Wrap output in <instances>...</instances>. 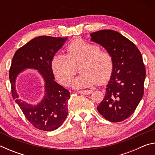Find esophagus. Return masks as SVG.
<instances>
[{
    "mask_svg": "<svg viewBox=\"0 0 155 155\" xmlns=\"http://www.w3.org/2000/svg\"><path fill=\"white\" fill-rule=\"evenodd\" d=\"M78 93H80L81 94H85V95H89L92 93V91L91 90H81L78 91Z\"/></svg>",
    "mask_w": 155,
    "mask_h": 155,
    "instance_id": "1",
    "label": "esophagus"
}]
</instances>
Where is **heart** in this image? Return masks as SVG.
Instances as JSON below:
<instances>
[{"instance_id":"1","label":"heart","mask_w":155,"mask_h":155,"mask_svg":"<svg viewBox=\"0 0 155 155\" xmlns=\"http://www.w3.org/2000/svg\"><path fill=\"white\" fill-rule=\"evenodd\" d=\"M68 54L56 53L51 61L52 72L60 83L70 85L80 66L81 74L72 82L73 87L86 88L109 81L114 70V61L108 51L96 44L76 40L68 46Z\"/></svg>"}]
</instances>
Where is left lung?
I'll list each match as a JSON object with an SVG mask.
<instances>
[{
    "label": "left lung",
    "instance_id": "8db88e82",
    "mask_svg": "<svg viewBox=\"0 0 155 155\" xmlns=\"http://www.w3.org/2000/svg\"><path fill=\"white\" fill-rule=\"evenodd\" d=\"M90 36L114 61L105 96L97 110L110 122H122L133 114L143 95L146 69L142 56L132 41L115 31L101 30Z\"/></svg>",
    "mask_w": 155,
    "mask_h": 155
}]
</instances>
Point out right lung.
Segmentation results:
<instances>
[{
	"mask_svg": "<svg viewBox=\"0 0 155 155\" xmlns=\"http://www.w3.org/2000/svg\"><path fill=\"white\" fill-rule=\"evenodd\" d=\"M67 38L39 36L28 41L15 52L9 70L12 94L28 122L44 131L61 127L68 114L70 91L54 81L52 59L64 46ZM27 69L38 70L45 83V96L37 105L19 98L15 87L17 76Z\"/></svg>",
	"mask_w": 155,
	"mask_h": 155,
	"instance_id": "obj_1",
	"label": "right lung"
}]
</instances>
